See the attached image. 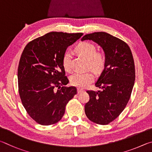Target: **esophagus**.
Wrapping results in <instances>:
<instances>
[{
	"label": "esophagus",
	"mask_w": 152,
	"mask_h": 152,
	"mask_svg": "<svg viewBox=\"0 0 152 152\" xmlns=\"http://www.w3.org/2000/svg\"><path fill=\"white\" fill-rule=\"evenodd\" d=\"M83 91H84L83 89H82L81 88H77V93H78V94H81V93L83 92Z\"/></svg>",
	"instance_id": "34e87169"
}]
</instances>
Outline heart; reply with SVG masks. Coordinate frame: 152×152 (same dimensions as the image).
<instances>
[{
    "label": "heart",
    "mask_w": 152,
    "mask_h": 152,
    "mask_svg": "<svg viewBox=\"0 0 152 152\" xmlns=\"http://www.w3.org/2000/svg\"><path fill=\"white\" fill-rule=\"evenodd\" d=\"M77 51L88 60L89 66L95 72L102 71L105 65V58L102 53L96 52L95 45L88 42H83L79 44L76 48ZM72 55L69 50H66L63 54L62 64L66 71L71 70ZM94 76L91 71L75 72L70 77L71 85L79 87H84L91 83Z\"/></svg>",
    "instance_id": "1"
}]
</instances>
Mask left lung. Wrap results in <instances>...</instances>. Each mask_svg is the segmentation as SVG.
Returning a JSON list of instances; mask_svg holds the SVG:
<instances>
[{"label":"left lung","instance_id":"obj_1","mask_svg":"<svg viewBox=\"0 0 152 152\" xmlns=\"http://www.w3.org/2000/svg\"><path fill=\"white\" fill-rule=\"evenodd\" d=\"M96 42L105 53L104 69L95 86L102 91H87L89 101L85 112L90 121L107 125L120 115L128 103L134 86V61L129 47L105 32L87 34L81 41Z\"/></svg>","mask_w":152,"mask_h":152}]
</instances>
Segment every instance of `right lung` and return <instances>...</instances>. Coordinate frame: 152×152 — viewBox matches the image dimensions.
I'll list each match as a JSON object with an SVG mask.
<instances>
[{
	"label": "right lung",
	"mask_w": 152,
	"mask_h": 152,
	"mask_svg": "<svg viewBox=\"0 0 152 152\" xmlns=\"http://www.w3.org/2000/svg\"><path fill=\"white\" fill-rule=\"evenodd\" d=\"M83 33L50 32L26 45L18 67V92L31 118L42 126L60 121L65 106L77 94L62 64L63 54Z\"/></svg>",
	"instance_id": "1"
}]
</instances>
